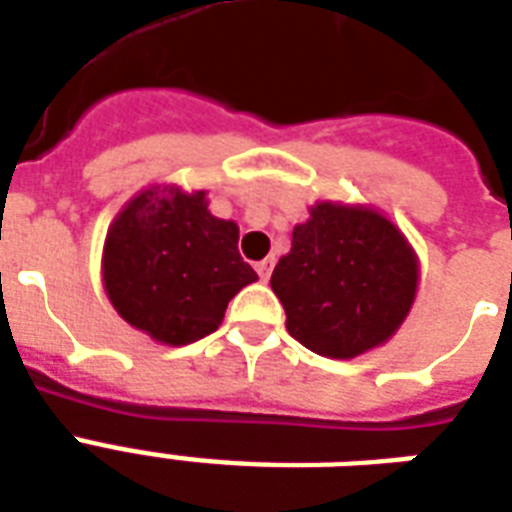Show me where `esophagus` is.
Masks as SVG:
<instances>
[{"label":"esophagus","mask_w":512,"mask_h":512,"mask_svg":"<svg viewBox=\"0 0 512 512\" xmlns=\"http://www.w3.org/2000/svg\"><path fill=\"white\" fill-rule=\"evenodd\" d=\"M271 268H274V260H260V263H257V266H255L257 277L266 282V279L271 277Z\"/></svg>","instance_id":"obj_1"}]
</instances>
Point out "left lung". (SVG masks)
<instances>
[{
  "instance_id": "1",
  "label": "left lung",
  "mask_w": 512,
  "mask_h": 512,
  "mask_svg": "<svg viewBox=\"0 0 512 512\" xmlns=\"http://www.w3.org/2000/svg\"><path fill=\"white\" fill-rule=\"evenodd\" d=\"M271 290L304 348L351 359L386 343L403 323L417 293V257L381 213L321 202L293 230Z\"/></svg>"
}]
</instances>
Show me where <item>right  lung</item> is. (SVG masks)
I'll return each instance as SVG.
<instances>
[{
  "label": "right lung",
  "instance_id": "add662e5",
  "mask_svg": "<svg viewBox=\"0 0 512 512\" xmlns=\"http://www.w3.org/2000/svg\"><path fill=\"white\" fill-rule=\"evenodd\" d=\"M257 274L238 252V227L208 211L205 191L147 189L109 227L104 282L131 326L167 345L219 329L227 301Z\"/></svg>",
  "mask_w": 512,
  "mask_h": 512
}]
</instances>
